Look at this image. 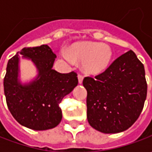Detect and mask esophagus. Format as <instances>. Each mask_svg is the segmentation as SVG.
<instances>
[{
    "label": "esophagus",
    "mask_w": 152,
    "mask_h": 152,
    "mask_svg": "<svg viewBox=\"0 0 152 152\" xmlns=\"http://www.w3.org/2000/svg\"><path fill=\"white\" fill-rule=\"evenodd\" d=\"M78 79H79V83L82 84L83 83V79H84V76L82 74H79L78 75Z\"/></svg>",
    "instance_id": "34e87169"
}]
</instances>
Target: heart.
<instances>
[{"label":"heart","instance_id":"heart-1","mask_svg":"<svg viewBox=\"0 0 152 152\" xmlns=\"http://www.w3.org/2000/svg\"><path fill=\"white\" fill-rule=\"evenodd\" d=\"M113 55L109 45L96 42L75 44L67 52L62 53L68 62L83 63L84 71L89 75H97L104 72L111 63Z\"/></svg>","mask_w":152,"mask_h":152}]
</instances>
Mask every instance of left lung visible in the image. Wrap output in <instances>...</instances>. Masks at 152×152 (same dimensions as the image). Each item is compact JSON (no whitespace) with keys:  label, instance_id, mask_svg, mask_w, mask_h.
<instances>
[{"label":"left lung","instance_id":"1","mask_svg":"<svg viewBox=\"0 0 152 152\" xmlns=\"http://www.w3.org/2000/svg\"><path fill=\"white\" fill-rule=\"evenodd\" d=\"M87 119L105 134L120 133L138 119L147 95L143 63L133 50L120 56L95 78L85 77Z\"/></svg>","mask_w":152,"mask_h":152}]
</instances>
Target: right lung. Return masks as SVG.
I'll list each match as a JSON object with an SVG mask.
<instances>
[{"label":"right lung","instance_id":"add662e5","mask_svg":"<svg viewBox=\"0 0 152 152\" xmlns=\"http://www.w3.org/2000/svg\"><path fill=\"white\" fill-rule=\"evenodd\" d=\"M19 54L32 59L39 76L32 84L21 85L18 82V55L9 59L3 82L7 107L15 119L28 129H53L62 118L59 104L78 85L77 73H60L52 69L56 56L47 45L24 47Z\"/></svg>","mask_w":152,"mask_h":152}]
</instances>
